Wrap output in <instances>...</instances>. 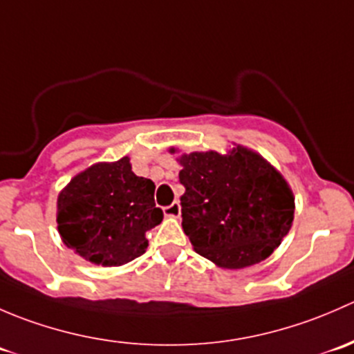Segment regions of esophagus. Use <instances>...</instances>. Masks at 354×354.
I'll return each mask as SVG.
<instances>
[{"instance_id": "34e87169", "label": "esophagus", "mask_w": 354, "mask_h": 354, "mask_svg": "<svg viewBox=\"0 0 354 354\" xmlns=\"http://www.w3.org/2000/svg\"><path fill=\"white\" fill-rule=\"evenodd\" d=\"M180 214H181L180 202H173L171 205L164 207V216L166 217H180Z\"/></svg>"}]
</instances>
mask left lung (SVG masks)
<instances>
[{
  "label": "left lung",
  "mask_w": 354,
  "mask_h": 354,
  "mask_svg": "<svg viewBox=\"0 0 354 354\" xmlns=\"http://www.w3.org/2000/svg\"><path fill=\"white\" fill-rule=\"evenodd\" d=\"M178 160L181 226L198 255L223 269H243L281 245L291 230L295 197L262 156L236 145L227 154L192 152Z\"/></svg>",
  "instance_id": "8db88e82"
}]
</instances>
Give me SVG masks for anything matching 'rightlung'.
I'll use <instances>...</instances> for the list:
<instances>
[{"instance_id":"add662e5","label":"right lung","mask_w":354,"mask_h":354,"mask_svg":"<svg viewBox=\"0 0 354 354\" xmlns=\"http://www.w3.org/2000/svg\"><path fill=\"white\" fill-rule=\"evenodd\" d=\"M154 190L151 180L131 171L128 157L87 167L58 195L63 243L97 266L131 262L145 252V236L164 217Z\"/></svg>"}]
</instances>
